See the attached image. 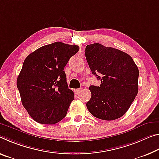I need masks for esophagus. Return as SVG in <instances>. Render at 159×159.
<instances>
[{"label":"esophagus","mask_w":159,"mask_h":159,"mask_svg":"<svg viewBox=\"0 0 159 159\" xmlns=\"http://www.w3.org/2000/svg\"><path fill=\"white\" fill-rule=\"evenodd\" d=\"M82 91V89H75L74 90V93H75V94L79 95V93Z\"/></svg>","instance_id":"obj_1"}]
</instances>
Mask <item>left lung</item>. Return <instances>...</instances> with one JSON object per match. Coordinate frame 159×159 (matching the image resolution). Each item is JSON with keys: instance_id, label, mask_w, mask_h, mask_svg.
<instances>
[{"instance_id": "left-lung-1", "label": "left lung", "mask_w": 159, "mask_h": 159, "mask_svg": "<svg viewBox=\"0 0 159 159\" xmlns=\"http://www.w3.org/2000/svg\"><path fill=\"white\" fill-rule=\"evenodd\" d=\"M85 58L92 74L101 80L90 85L89 111L98 119L114 120L124 115L138 93L139 69L129 54L94 43L85 47Z\"/></svg>"}]
</instances>
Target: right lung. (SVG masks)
Instances as JSON below:
<instances>
[{
    "label": "right lung",
    "mask_w": 159,
    "mask_h": 159,
    "mask_svg": "<svg viewBox=\"0 0 159 159\" xmlns=\"http://www.w3.org/2000/svg\"><path fill=\"white\" fill-rule=\"evenodd\" d=\"M79 50L77 45L54 42L25 59L17 87L22 105L37 122L54 125L66 117L74 93L68 87L64 69Z\"/></svg>",
    "instance_id": "add662e5"
}]
</instances>
